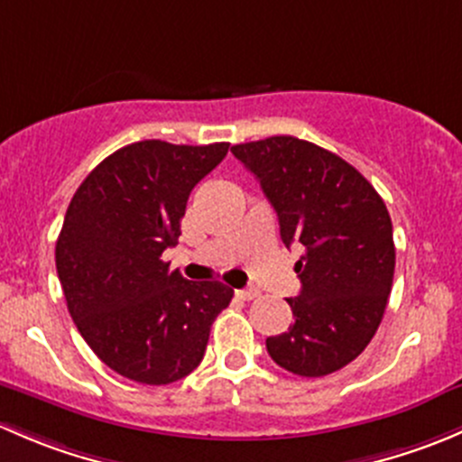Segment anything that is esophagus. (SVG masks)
<instances>
[{
	"instance_id": "esophagus-1",
	"label": "esophagus",
	"mask_w": 462,
	"mask_h": 462,
	"mask_svg": "<svg viewBox=\"0 0 462 462\" xmlns=\"http://www.w3.org/2000/svg\"><path fill=\"white\" fill-rule=\"evenodd\" d=\"M236 297L244 301H250L254 300V297H259V291L257 288H241V291H236Z\"/></svg>"
}]
</instances>
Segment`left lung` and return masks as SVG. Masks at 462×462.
I'll use <instances>...</instances> for the list:
<instances>
[{
	"instance_id": "1",
	"label": "left lung",
	"mask_w": 462,
	"mask_h": 462,
	"mask_svg": "<svg viewBox=\"0 0 462 462\" xmlns=\"http://www.w3.org/2000/svg\"><path fill=\"white\" fill-rule=\"evenodd\" d=\"M279 218L282 241L301 244V282L286 300L295 324L265 339L270 357L301 377L356 360L374 339L395 270L393 226L374 185L337 153L295 136L235 144Z\"/></svg>"
}]
</instances>
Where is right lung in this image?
Here are the masks:
<instances>
[{
    "instance_id": "add662e5",
    "label": "right lung",
    "mask_w": 462,
    "mask_h": 462,
    "mask_svg": "<svg viewBox=\"0 0 462 462\" xmlns=\"http://www.w3.org/2000/svg\"><path fill=\"white\" fill-rule=\"evenodd\" d=\"M230 143L141 141L106 156L69 203L55 265L69 313L109 369L171 384L205 356L209 328L235 291L188 282L162 253L176 245L189 192Z\"/></svg>"
}]
</instances>
